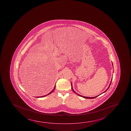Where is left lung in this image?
<instances>
[{
  "mask_svg": "<svg viewBox=\"0 0 131 131\" xmlns=\"http://www.w3.org/2000/svg\"><path fill=\"white\" fill-rule=\"evenodd\" d=\"M112 65H113V64H112ZM111 82H112V81H111ZM111 83H110V84L109 86V87L108 88V89H107V90H105V91L104 92H105V91H107V90L109 89V88L110 87V85H111ZM71 88H72V90L73 91V92L74 93H75V94H77L78 95H79V96H80L82 97H83V98H86V99H94V98H96L99 95H98V96H96L95 97H85L84 96H82V95H79V94H78V93H77L76 92H75V91L74 90H73V87H72V84H71Z\"/></svg>",
  "mask_w": 131,
  "mask_h": 131,
  "instance_id": "obj_1",
  "label": "left lung"
}]
</instances>
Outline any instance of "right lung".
<instances>
[{
  "label": "right lung",
  "mask_w": 131,
  "mask_h": 131,
  "mask_svg": "<svg viewBox=\"0 0 131 131\" xmlns=\"http://www.w3.org/2000/svg\"><path fill=\"white\" fill-rule=\"evenodd\" d=\"M55 87H56V86H54V88L53 90H52V91L51 92H50L49 93V94H47V95H44V96H39V97H38V98H39V97H43L46 96H47V95H48V94H51L53 91H54V90H55Z\"/></svg>",
  "instance_id": "obj_1"
}]
</instances>
